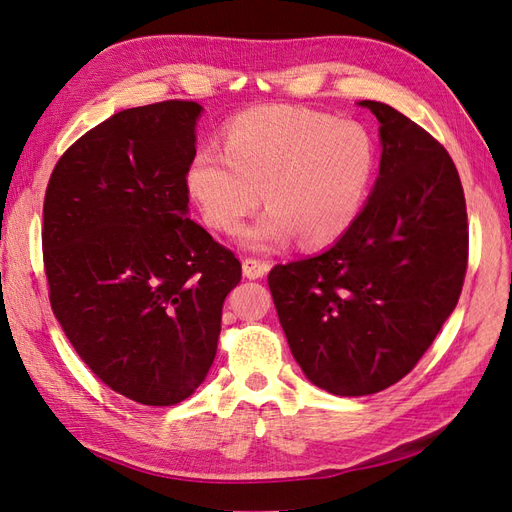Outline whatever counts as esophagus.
<instances>
[{
    "instance_id": "esophagus-1",
    "label": "esophagus",
    "mask_w": 512,
    "mask_h": 512,
    "mask_svg": "<svg viewBox=\"0 0 512 512\" xmlns=\"http://www.w3.org/2000/svg\"><path fill=\"white\" fill-rule=\"evenodd\" d=\"M269 271V265L262 260L256 258H245L243 260V275L247 280H260V277H265Z\"/></svg>"
}]
</instances>
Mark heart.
<instances>
[{"label":"heart","mask_w":512,"mask_h":512,"mask_svg":"<svg viewBox=\"0 0 512 512\" xmlns=\"http://www.w3.org/2000/svg\"><path fill=\"white\" fill-rule=\"evenodd\" d=\"M374 175L376 143L363 123L269 104L228 123L224 151L200 147L185 183L205 222L224 235L265 198L269 209L241 232V243L273 252L297 237L305 247L344 237L367 203Z\"/></svg>","instance_id":"1"}]
</instances>
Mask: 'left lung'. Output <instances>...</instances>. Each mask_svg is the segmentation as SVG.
<instances>
[{"mask_svg":"<svg viewBox=\"0 0 512 512\" xmlns=\"http://www.w3.org/2000/svg\"><path fill=\"white\" fill-rule=\"evenodd\" d=\"M380 173L359 218L318 256L269 273L273 303L309 382L342 397L380 393L414 369L455 309L468 267V213L446 149L393 106Z\"/></svg>","mask_w":512,"mask_h":512,"instance_id":"obj_1","label":"left lung"}]
</instances>
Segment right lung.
Returning a JSON list of instances; mask_svg holds the SVG:
<instances>
[{
    "label": "right lung",
    "instance_id": "right-lung-1",
    "mask_svg": "<svg viewBox=\"0 0 512 512\" xmlns=\"http://www.w3.org/2000/svg\"><path fill=\"white\" fill-rule=\"evenodd\" d=\"M203 106L126 108L53 168L42 252L53 314L85 365L145 406L190 397L213 365L241 262L188 218Z\"/></svg>",
    "mask_w": 512,
    "mask_h": 512
}]
</instances>
